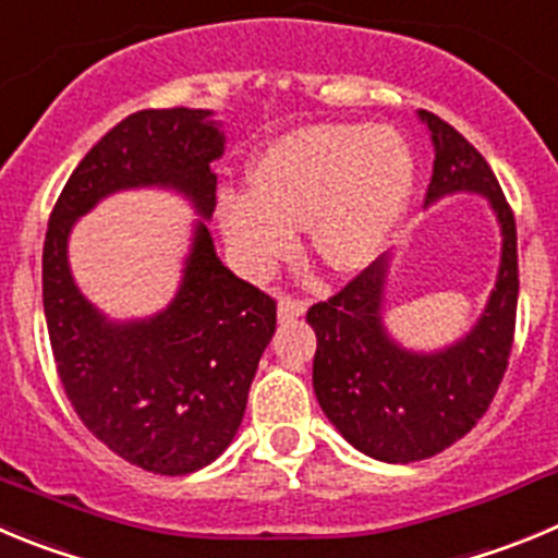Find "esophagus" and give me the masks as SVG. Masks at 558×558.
Here are the masks:
<instances>
[{
	"instance_id": "34e87169",
	"label": "esophagus",
	"mask_w": 558,
	"mask_h": 558,
	"mask_svg": "<svg viewBox=\"0 0 558 558\" xmlns=\"http://www.w3.org/2000/svg\"><path fill=\"white\" fill-rule=\"evenodd\" d=\"M305 300L300 298H291V294H283V298L278 300V319L280 323H289V319H298V316L305 314Z\"/></svg>"
}]
</instances>
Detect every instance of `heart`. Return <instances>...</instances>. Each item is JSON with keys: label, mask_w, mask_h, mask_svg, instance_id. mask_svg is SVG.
<instances>
[{"label": "heart", "mask_w": 558, "mask_h": 558, "mask_svg": "<svg viewBox=\"0 0 558 558\" xmlns=\"http://www.w3.org/2000/svg\"><path fill=\"white\" fill-rule=\"evenodd\" d=\"M253 185L219 194V228L247 272L272 269L305 219L319 258L355 269L403 217L414 158L398 130L316 124L275 138L255 160Z\"/></svg>", "instance_id": "heart-1"}]
</instances>
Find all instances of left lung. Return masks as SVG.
Instances as JSON below:
<instances>
[{"label":"left lung","mask_w":558,"mask_h":558,"mask_svg":"<svg viewBox=\"0 0 558 558\" xmlns=\"http://www.w3.org/2000/svg\"><path fill=\"white\" fill-rule=\"evenodd\" d=\"M420 119L434 142L425 205L475 192L489 199L500 222V269L484 314L450 348H400L380 316L389 260L378 258L305 316L316 333L314 391L325 416L353 448L389 464L441 453L486 414L509 366L520 291L514 214L498 178L459 130L430 110H420Z\"/></svg>","instance_id":"left-lung-1"}]
</instances>
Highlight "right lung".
Returning <instances> with one entry per match:
<instances>
[{
    "mask_svg": "<svg viewBox=\"0 0 558 558\" xmlns=\"http://www.w3.org/2000/svg\"><path fill=\"white\" fill-rule=\"evenodd\" d=\"M210 117L163 108L122 119L63 185L44 242V314L66 398L113 453L158 475L194 473L233 441L275 333V300L235 278L197 222L172 303L149 319L110 323L74 286L69 233L102 197L144 185L174 189L210 219V167L225 153Z\"/></svg>",
    "mask_w": 558,
    "mask_h": 558,
    "instance_id": "right-lung-1",
    "label": "right lung"
}]
</instances>
